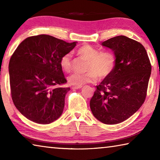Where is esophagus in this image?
I'll return each mask as SVG.
<instances>
[{"label":"esophagus","instance_id":"1","mask_svg":"<svg viewBox=\"0 0 160 160\" xmlns=\"http://www.w3.org/2000/svg\"><path fill=\"white\" fill-rule=\"evenodd\" d=\"M81 88H82V86H73L72 87V90H77V89H80Z\"/></svg>","mask_w":160,"mask_h":160}]
</instances>
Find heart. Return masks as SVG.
Here are the masks:
<instances>
[{
  "mask_svg": "<svg viewBox=\"0 0 160 160\" xmlns=\"http://www.w3.org/2000/svg\"><path fill=\"white\" fill-rule=\"evenodd\" d=\"M78 53L88 60L85 73L73 72L68 78L70 85L82 86L87 83H92L100 78H105L112 73L116 64V58L114 53L111 51H102L85 44L80 47ZM60 66L64 71L70 72L72 69V54L67 53L60 59Z\"/></svg>",
  "mask_w": 160,
  "mask_h": 160,
  "instance_id": "1",
  "label": "heart"
}]
</instances>
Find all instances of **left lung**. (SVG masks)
I'll use <instances>...</instances> for the list:
<instances>
[{"label":"left lung","instance_id":"obj_1","mask_svg":"<svg viewBox=\"0 0 160 160\" xmlns=\"http://www.w3.org/2000/svg\"><path fill=\"white\" fill-rule=\"evenodd\" d=\"M114 53V70L99 85L90 102L97 119L105 124L123 122L144 103L151 74L147 51L140 42L117 36L102 43Z\"/></svg>","mask_w":160,"mask_h":160}]
</instances>
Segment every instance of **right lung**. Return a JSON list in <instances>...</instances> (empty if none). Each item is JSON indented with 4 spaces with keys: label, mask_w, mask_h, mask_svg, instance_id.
<instances>
[{
    "label": "right lung",
    "mask_w": 160,
    "mask_h": 160,
    "mask_svg": "<svg viewBox=\"0 0 160 160\" xmlns=\"http://www.w3.org/2000/svg\"><path fill=\"white\" fill-rule=\"evenodd\" d=\"M76 43H68L47 34L22 42L9 62L10 94L15 107L33 122L48 124L62 114L70 88L60 59Z\"/></svg>",
    "instance_id": "1"
}]
</instances>
